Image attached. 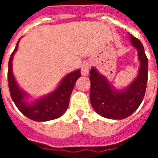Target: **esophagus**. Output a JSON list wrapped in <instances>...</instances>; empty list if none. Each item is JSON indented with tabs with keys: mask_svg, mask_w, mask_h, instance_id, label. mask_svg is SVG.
Masks as SVG:
<instances>
[{
	"mask_svg": "<svg viewBox=\"0 0 158 158\" xmlns=\"http://www.w3.org/2000/svg\"><path fill=\"white\" fill-rule=\"evenodd\" d=\"M89 63L88 62H85L82 66H81V74L83 76H86L88 75V73H89Z\"/></svg>",
	"mask_w": 158,
	"mask_h": 158,
	"instance_id": "34e87169",
	"label": "esophagus"
}]
</instances>
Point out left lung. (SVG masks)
Segmentation results:
<instances>
[{
	"label": "left lung",
	"mask_w": 158,
	"mask_h": 158,
	"mask_svg": "<svg viewBox=\"0 0 158 158\" xmlns=\"http://www.w3.org/2000/svg\"><path fill=\"white\" fill-rule=\"evenodd\" d=\"M138 52L140 65L135 79L126 89L118 90L111 85L105 76L95 68L89 71L91 106L101 116L109 119H123L130 116L142 102L148 79V59L139 40L129 36Z\"/></svg>",
	"instance_id": "left-lung-1"
}]
</instances>
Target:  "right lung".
Returning <instances> with one entry per match:
<instances>
[{
    "mask_svg": "<svg viewBox=\"0 0 158 158\" xmlns=\"http://www.w3.org/2000/svg\"><path fill=\"white\" fill-rule=\"evenodd\" d=\"M19 42L10 56L8 62L7 80L11 97L21 113L27 118L37 122H45L58 118L68 109L69 99L77 79L81 76L80 69L69 73L62 79L58 87L47 96L37 99L29 104L27 102V94L19 88L12 73V58L18 50Z\"/></svg>",
    "mask_w": 158,
    "mask_h": 158,
    "instance_id": "obj_1",
    "label": "right lung"
}]
</instances>
